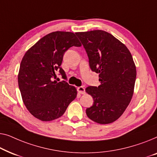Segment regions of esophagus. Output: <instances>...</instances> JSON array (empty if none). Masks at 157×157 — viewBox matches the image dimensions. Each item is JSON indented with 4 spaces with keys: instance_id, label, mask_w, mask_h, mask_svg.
Returning a JSON list of instances; mask_svg holds the SVG:
<instances>
[{
    "instance_id": "esophagus-1",
    "label": "esophagus",
    "mask_w": 157,
    "mask_h": 157,
    "mask_svg": "<svg viewBox=\"0 0 157 157\" xmlns=\"http://www.w3.org/2000/svg\"><path fill=\"white\" fill-rule=\"evenodd\" d=\"M78 92H79V94H85V87H82V86H81V87H78Z\"/></svg>"
}]
</instances>
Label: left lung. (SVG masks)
Listing matches in <instances>:
<instances>
[{"label": "left lung", "mask_w": 157, "mask_h": 157, "mask_svg": "<svg viewBox=\"0 0 157 157\" xmlns=\"http://www.w3.org/2000/svg\"><path fill=\"white\" fill-rule=\"evenodd\" d=\"M89 58L92 71L99 73L98 87L85 89L93 105L86 109L90 120L99 124L116 121L133 95L136 72L129 50L109 33L101 30L76 33Z\"/></svg>", "instance_id": "obj_1"}]
</instances>
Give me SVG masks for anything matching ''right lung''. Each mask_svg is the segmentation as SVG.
Wrapping results in <instances>:
<instances>
[{
    "label": "right lung",
    "mask_w": 157,
    "mask_h": 157,
    "mask_svg": "<svg viewBox=\"0 0 157 157\" xmlns=\"http://www.w3.org/2000/svg\"><path fill=\"white\" fill-rule=\"evenodd\" d=\"M72 46H81L73 33L52 32L39 40L22 59L20 91L26 108L40 120L60 117L77 97L75 87L65 80H55L57 71L67 79L60 65L65 52Z\"/></svg>",
    "instance_id": "right-lung-1"
}]
</instances>
